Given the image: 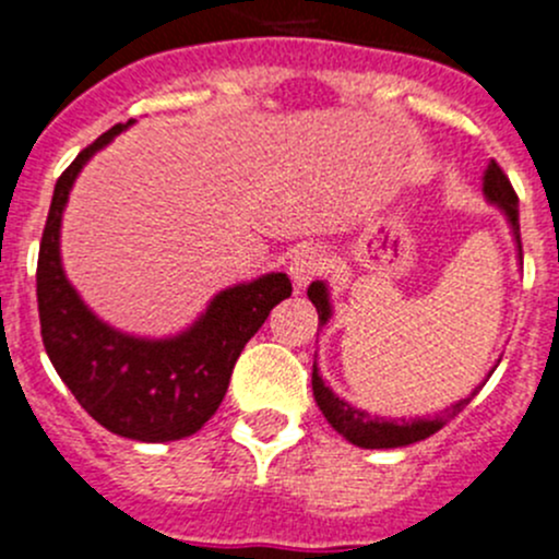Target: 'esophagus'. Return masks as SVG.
<instances>
[{
    "label": "esophagus",
    "instance_id": "esophagus-1",
    "mask_svg": "<svg viewBox=\"0 0 559 559\" xmlns=\"http://www.w3.org/2000/svg\"><path fill=\"white\" fill-rule=\"evenodd\" d=\"M287 272H290L293 285L307 287L309 282L318 280L320 274L325 272V252L320 250V247H314V245L298 247V250L293 252Z\"/></svg>",
    "mask_w": 559,
    "mask_h": 559
}]
</instances>
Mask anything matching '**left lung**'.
<instances>
[{"mask_svg":"<svg viewBox=\"0 0 559 559\" xmlns=\"http://www.w3.org/2000/svg\"><path fill=\"white\" fill-rule=\"evenodd\" d=\"M484 195L489 198V203H495V206H500L502 212H506L508 223H511V230H513V239H516L519 258H522V236H519V209H516L519 198L516 192H513L508 176L502 174V168L495 163V159H491L489 168H486L484 174ZM307 296L309 301L314 304V309H318V320H320L318 325H323L325 320L331 318L329 290H325L323 282H312V285L307 287ZM486 378H489V374H486ZM480 385L473 391V394H467L465 400L445 407L440 416L413 418V421H405V418H402V421H391V418L369 416L367 411H358V407L347 405L345 400H340V396L323 383V378L318 374V364L312 367V394H314V402H318V407L323 411L325 421H329L342 438L350 440L353 445H358V449H402V445L427 440L429 435L440 432L451 418L460 416V413L465 411L469 402H473V396L480 391Z\"/></svg>","mask_w":559,"mask_h":559,"instance_id":"1","label":"left lung"}]
</instances>
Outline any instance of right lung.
<instances>
[{
  "label": "right lung",
  "mask_w": 559,
  "mask_h": 559,
  "mask_svg": "<svg viewBox=\"0 0 559 559\" xmlns=\"http://www.w3.org/2000/svg\"><path fill=\"white\" fill-rule=\"evenodd\" d=\"M130 124L103 132L59 176L37 258V309L53 369L94 421L121 438L168 443L195 435L217 413L236 358L293 287L280 272L228 287L170 340H141L103 323L64 277L59 228L75 176Z\"/></svg>",
  "instance_id": "obj_1"
}]
</instances>
